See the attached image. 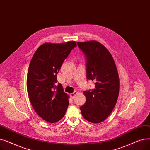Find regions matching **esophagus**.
<instances>
[{
	"mask_svg": "<svg viewBox=\"0 0 150 150\" xmlns=\"http://www.w3.org/2000/svg\"><path fill=\"white\" fill-rule=\"evenodd\" d=\"M76 93H77V92L76 91H74L72 93H70V97H72V98H74Z\"/></svg>",
	"mask_w": 150,
	"mask_h": 150,
	"instance_id": "34e87169",
	"label": "esophagus"
}]
</instances>
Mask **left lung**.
<instances>
[{
  "mask_svg": "<svg viewBox=\"0 0 150 150\" xmlns=\"http://www.w3.org/2000/svg\"><path fill=\"white\" fill-rule=\"evenodd\" d=\"M86 61V78L95 88L84 91L86 103L80 107L86 120L93 123L104 121L111 113L119 93V77L111 54L101 43L77 42Z\"/></svg>",
  "mask_w": 150,
  "mask_h": 150,
  "instance_id": "left-lung-1",
  "label": "left lung"
}]
</instances>
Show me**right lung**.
<instances>
[{"instance_id": "right-lung-1", "label": "right lung", "mask_w": 150, "mask_h": 150, "mask_svg": "<svg viewBox=\"0 0 150 150\" xmlns=\"http://www.w3.org/2000/svg\"><path fill=\"white\" fill-rule=\"evenodd\" d=\"M75 41L62 44L45 43L35 52L28 68L27 87L30 102L42 119L55 123L64 116L69 96L58 83L57 74Z\"/></svg>"}]
</instances>
